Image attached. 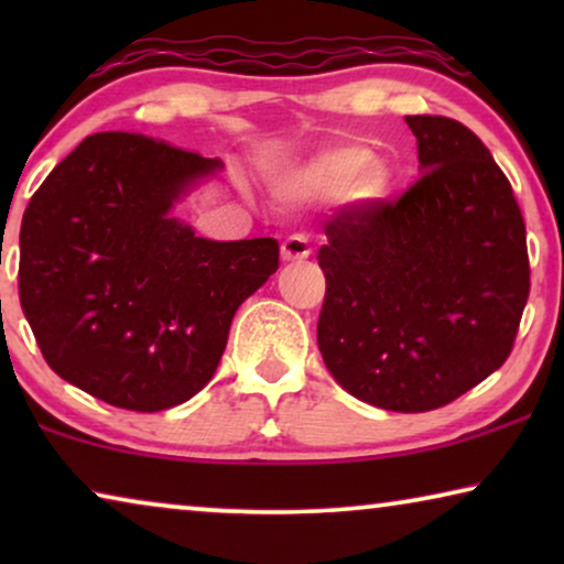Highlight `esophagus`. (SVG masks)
<instances>
[{"label":"esophagus","instance_id":"obj_1","mask_svg":"<svg viewBox=\"0 0 564 564\" xmlns=\"http://www.w3.org/2000/svg\"><path fill=\"white\" fill-rule=\"evenodd\" d=\"M307 257H311V243H307L305 236H290L288 241L282 243L284 261H303Z\"/></svg>","mask_w":564,"mask_h":564}]
</instances>
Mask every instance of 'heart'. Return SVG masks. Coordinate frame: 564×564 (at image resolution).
Here are the masks:
<instances>
[{"instance_id":"heart-1","label":"heart","mask_w":564,"mask_h":564,"mask_svg":"<svg viewBox=\"0 0 564 564\" xmlns=\"http://www.w3.org/2000/svg\"><path fill=\"white\" fill-rule=\"evenodd\" d=\"M392 174L361 145H341L321 153L290 184L292 195H341L354 187L361 199H380L390 192Z\"/></svg>"}]
</instances>
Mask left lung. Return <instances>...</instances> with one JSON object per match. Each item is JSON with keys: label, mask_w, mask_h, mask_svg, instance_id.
<instances>
[{"label": "left lung", "mask_w": 564, "mask_h": 564, "mask_svg": "<svg viewBox=\"0 0 564 564\" xmlns=\"http://www.w3.org/2000/svg\"><path fill=\"white\" fill-rule=\"evenodd\" d=\"M405 122L419 180L395 203L326 220L318 349L354 398L423 413L508 359L531 272L521 207L480 138L442 115Z\"/></svg>", "instance_id": "left-lung-1"}]
</instances>
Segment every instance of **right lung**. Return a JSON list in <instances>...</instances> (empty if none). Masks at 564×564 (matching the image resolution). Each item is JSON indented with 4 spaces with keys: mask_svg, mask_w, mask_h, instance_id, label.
Listing matches in <instances>:
<instances>
[{
    "mask_svg": "<svg viewBox=\"0 0 564 564\" xmlns=\"http://www.w3.org/2000/svg\"><path fill=\"white\" fill-rule=\"evenodd\" d=\"M218 169L153 138L97 133L45 176L22 215L18 288L58 377L138 413L213 380L238 305L280 269L274 238L207 241L169 215Z\"/></svg>",
    "mask_w": 564,
    "mask_h": 564,
    "instance_id": "obj_1",
    "label": "right lung"
}]
</instances>
